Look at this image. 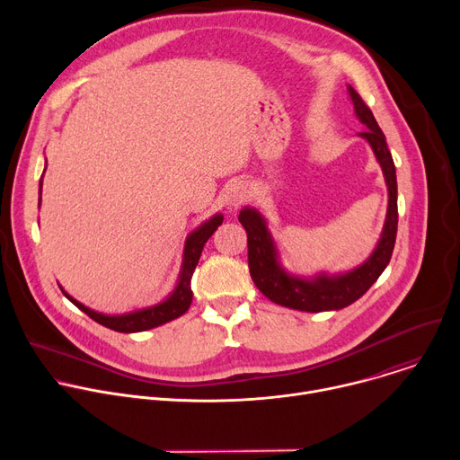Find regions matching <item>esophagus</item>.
<instances>
[{"label": "esophagus", "instance_id": "obj_1", "mask_svg": "<svg viewBox=\"0 0 460 460\" xmlns=\"http://www.w3.org/2000/svg\"><path fill=\"white\" fill-rule=\"evenodd\" d=\"M251 196V189L245 181H236L233 183L229 189H227V194H226V204L229 209H236L238 206H242L243 202L249 200Z\"/></svg>", "mask_w": 460, "mask_h": 460}]
</instances>
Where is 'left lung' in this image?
I'll return each mask as SVG.
<instances>
[{
    "label": "left lung",
    "instance_id": "8db88e82",
    "mask_svg": "<svg viewBox=\"0 0 460 460\" xmlns=\"http://www.w3.org/2000/svg\"><path fill=\"white\" fill-rule=\"evenodd\" d=\"M349 98L353 102V109L360 123L366 125L364 133H358L364 138L385 180L387 187V211L380 238L373 249V252L364 260L360 266L330 275L320 271L313 277H300L288 271L280 261V249L277 240L271 234L266 217L256 208H243L238 215L240 224L247 233V260L249 273L254 286L264 293L271 302L307 313L320 311H339L357 302L382 275L385 266L389 264L393 247L397 238V172L393 164L391 153L385 144V137L380 130L373 112L362 102L358 93L348 85Z\"/></svg>",
    "mask_w": 460,
    "mask_h": 460
}]
</instances>
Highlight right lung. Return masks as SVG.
<instances>
[{
    "instance_id": "obj_1",
    "label": "right lung",
    "mask_w": 460,
    "mask_h": 460,
    "mask_svg": "<svg viewBox=\"0 0 460 460\" xmlns=\"http://www.w3.org/2000/svg\"><path fill=\"white\" fill-rule=\"evenodd\" d=\"M41 187H43V180H40V200H38V206H41ZM222 222H224V215L217 213L215 217H211L209 220L202 222L199 227H196L194 231H190L187 234L185 243H183L181 268H180V275H178L176 286L158 304H153V305H147V307H142V309H135V311H128V313H121V314H105V313H100V311H94V309L84 305L82 302H78L75 296H71L67 291H65L59 284L58 286H59L61 293L67 296L78 309H82L94 322L109 327V330H112V332H118V333H140V332L153 330V327H158L162 323H167V322L181 316L189 309V305L192 302L190 277L194 273L196 264H199V260H200V254H202V249H204L206 242L218 229V226H222Z\"/></svg>"
}]
</instances>
